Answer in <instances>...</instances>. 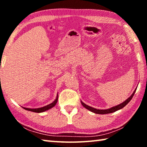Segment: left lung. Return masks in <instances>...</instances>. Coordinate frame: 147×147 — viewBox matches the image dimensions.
Listing matches in <instances>:
<instances>
[{
    "label": "left lung",
    "mask_w": 147,
    "mask_h": 147,
    "mask_svg": "<svg viewBox=\"0 0 147 147\" xmlns=\"http://www.w3.org/2000/svg\"><path fill=\"white\" fill-rule=\"evenodd\" d=\"M137 88H136L135 90L134 91L133 93L131 94L130 96H129V97L126 99V100H124V102H122L121 104H119V105L117 106H113V107H111V108H109V109H96V108H94L93 107H91L88 105H87L85 103H84L82 101H81V104H82V106L84 107V108H86L87 109H88V110L92 111V112H93L94 113H96V114H102V115H103V114H108V113H113L115 112V111L119 110V109H121L122 108H123L124 106H125L126 104H127L129 102H130L131 98L134 95V94L136 93V91Z\"/></svg>",
    "instance_id": "8db88e82"
}]
</instances>
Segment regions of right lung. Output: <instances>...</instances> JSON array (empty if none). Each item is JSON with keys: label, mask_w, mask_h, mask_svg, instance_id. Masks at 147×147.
Masks as SVG:
<instances>
[{"label": "right lung", "mask_w": 147, "mask_h": 147, "mask_svg": "<svg viewBox=\"0 0 147 147\" xmlns=\"http://www.w3.org/2000/svg\"><path fill=\"white\" fill-rule=\"evenodd\" d=\"M58 94H57V96L55 100H54L52 103L48 104V105H47L45 106L41 107V108H24V107H23V108L24 109H26V110H28L30 111H33V112H36V113L44 112V111L49 110V109H51L52 108H53V107L55 106L57 102H58Z\"/></svg>", "instance_id": "1"}]
</instances>
